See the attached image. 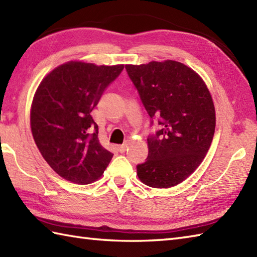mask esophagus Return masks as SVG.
I'll use <instances>...</instances> for the list:
<instances>
[{
  "mask_svg": "<svg viewBox=\"0 0 257 257\" xmlns=\"http://www.w3.org/2000/svg\"><path fill=\"white\" fill-rule=\"evenodd\" d=\"M128 146L127 145H121V146H118V151L120 152V154H123V152H125V150H127Z\"/></svg>",
  "mask_w": 257,
  "mask_h": 257,
  "instance_id": "1",
  "label": "esophagus"
}]
</instances>
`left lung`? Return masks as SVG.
Returning <instances> with one entry per match:
<instances>
[{
    "instance_id": "obj_1",
    "label": "left lung",
    "mask_w": 257,
    "mask_h": 257,
    "mask_svg": "<svg viewBox=\"0 0 257 257\" xmlns=\"http://www.w3.org/2000/svg\"><path fill=\"white\" fill-rule=\"evenodd\" d=\"M125 69L147 112L161 125L148 138V158L137 166L138 178L151 188L174 187L195 171L210 149L215 130L210 90L192 68L171 59Z\"/></svg>"
}]
</instances>
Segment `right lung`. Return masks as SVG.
<instances>
[{
  "label": "right lung",
  "mask_w": 257,
  "mask_h": 257,
  "mask_svg": "<svg viewBox=\"0 0 257 257\" xmlns=\"http://www.w3.org/2000/svg\"><path fill=\"white\" fill-rule=\"evenodd\" d=\"M122 69V64L70 61L54 68L37 87L31 106L33 138L45 161L67 181L94 182L111 160L90 112Z\"/></svg>",
  "instance_id": "1"
}]
</instances>
